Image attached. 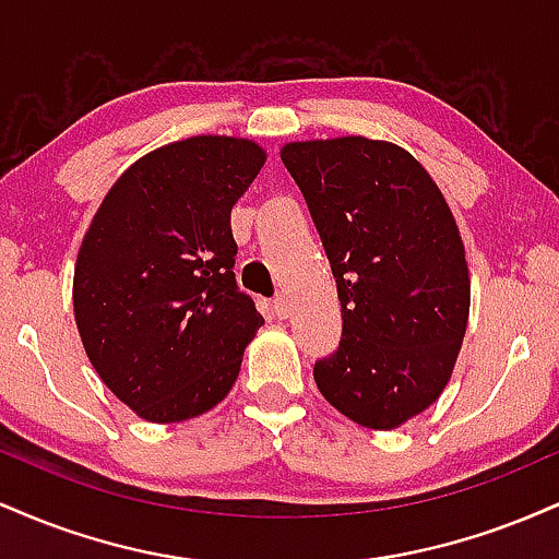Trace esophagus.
I'll return each instance as SVG.
<instances>
[{
	"instance_id": "esophagus-1",
	"label": "esophagus",
	"mask_w": 559,
	"mask_h": 559,
	"mask_svg": "<svg viewBox=\"0 0 559 559\" xmlns=\"http://www.w3.org/2000/svg\"><path fill=\"white\" fill-rule=\"evenodd\" d=\"M273 310H275V316H278L281 320L292 316V305H288L286 294H275V299H273Z\"/></svg>"
}]
</instances>
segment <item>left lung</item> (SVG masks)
Here are the masks:
<instances>
[{
	"label": "left lung",
	"mask_w": 559,
	"mask_h": 559,
	"mask_svg": "<svg viewBox=\"0 0 559 559\" xmlns=\"http://www.w3.org/2000/svg\"><path fill=\"white\" fill-rule=\"evenodd\" d=\"M281 159L342 301V342L312 370L320 394L365 428L402 426L439 400L467 329L471 278L452 210L389 141H292Z\"/></svg>",
	"instance_id": "left-lung-1"
}]
</instances>
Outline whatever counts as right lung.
<instances>
[{
    "label": "right lung",
    "mask_w": 559,
    "mask_h": 559,
    "mask_svg": "<svg viewBox=\"0 0 559 559\" xmlns=\"http://www.w3.org/2000/svg\"><path fill=\"white\" fill-rule=\"evenodd\" d=\"M262 165L249 139L173 141L115 181L83 236L75 325L105 386L139 418H197L239 376L262 316L236 286L230 210Z\"/></svg>",
    "instance_id": "add662e5"
}]
</instances>
